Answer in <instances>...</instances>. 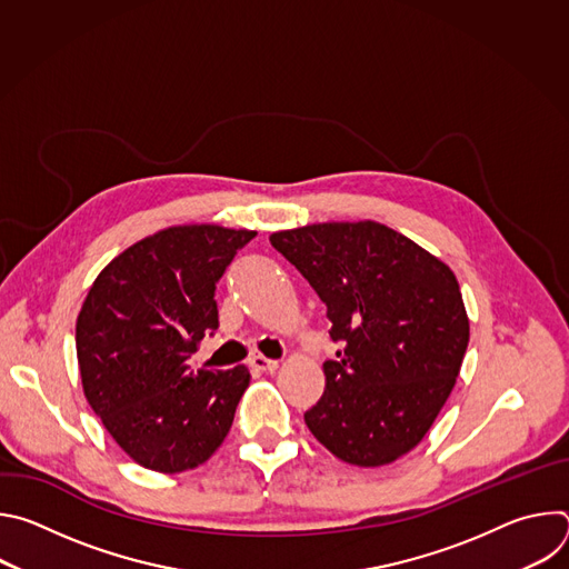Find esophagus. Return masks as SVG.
<instances>
[{
    "label": "esophagus",
    "instance_id": "1",
    "mask_svg": "<svg viewBox=\"0 0 569 569\" xmlns=\"http://www.w3.org/2000/svg\"><path fill=\"white\" fill-rule=\"evenodd\" d=\"M250 365H252L257 371H268V373H272V371L279 369V360H270V358H266V356H252V358H250Z\"/></svg>",
    "mask_w": 569,
    "mask_h": 569
}]
</instances>
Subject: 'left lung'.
Listing matches in <instances>:
<instances>
[{
	"instance_id": "1",
	"label": "left lung",
	"mask_w": 569,
	"mask_h": 569,
	"mask_svg": "<svg viewBox=\"0 0 569 569\" xmlns=\"http://www.w3.org/2000/svg\"><path fill=\"white\" fill-rule=\"evenodd\" d=\"M281 252L327 303L338 360L303 415L315 439L353 466H385L421 443L446 405L468 347L452 270L380 222L274 231Z\"/></svg>"
}]
</instances>
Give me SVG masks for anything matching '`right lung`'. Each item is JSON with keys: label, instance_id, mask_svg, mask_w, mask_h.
I'll return each mask as SVG.
<instances>
[{"label": "right lung", "instance_id": "obj_1", "mask_svg": "<svg viewBox=\"0 0 569 569\" xmlns=\"http://www.w3.org/2000/svg\"><path fill=\"white\" fill-rule=\"evenodd\" d=\"M257 236L178 224L134 242L92 283L76 319L80 380L94 415L139 466L182 472L224 441L248 367L189 369L218 329L216 283Z\"/></svg>", "mask_w": 569, "mask_h": 569}]
</instances>
